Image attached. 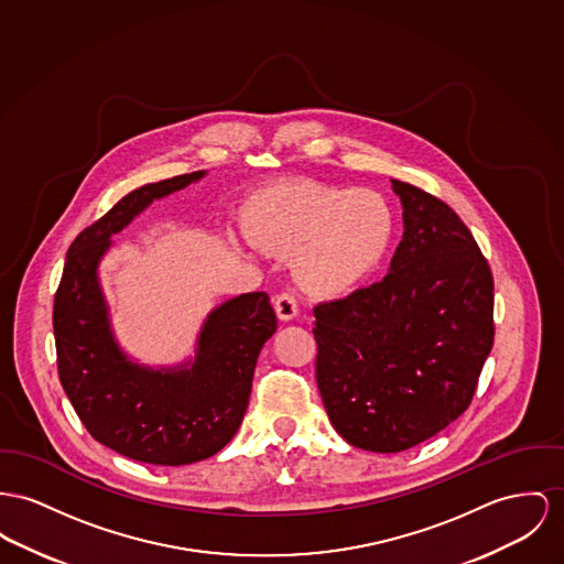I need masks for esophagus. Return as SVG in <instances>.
Masks as SVG:
<instances>
[{
  "label": "esophagus",
  "instance_id": "34e87169",
  "mask_svg": "<svg viewBox=\"0 0 564 564\" xmlns=\"http://www.w3.org/2000/svg\"><path fill=\"white\" fill-rule=\"evenodd\" d=\"M273 310L278 314L280 321H293L297 314H300V307H297V300L291 295V293H282L273 300Z\"/></svg>",
  "mask_w": 564,
  "mask_h": 564
}]
</instances>
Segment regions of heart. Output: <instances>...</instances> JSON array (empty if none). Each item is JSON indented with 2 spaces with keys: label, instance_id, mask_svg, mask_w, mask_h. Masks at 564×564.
<instances>
[{
  "label": "heart",
  "instance_id": "obj_1",
  "mask_svg": "<svg viewBox=\"0 0 564 564\" xmlns=\"http://www.w3.org/2000/svg\"><path fill=\"white\" fill-rule=\"evenodd\" d=\"M243 232L267 252L293 259L305 295L339 300L380 267L395 218L376 189L295 182L257 192L243 209Z\"/></svg>",
  "mask_w": 564,
  "mask_h": 564
}]
</instances>
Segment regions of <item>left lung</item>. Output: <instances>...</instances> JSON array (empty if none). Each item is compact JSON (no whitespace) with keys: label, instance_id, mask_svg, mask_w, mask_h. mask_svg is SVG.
I'll list each match as a JSON object with an SVG mask.
<instances>
[{"label":"left lung","instance_id":"8db88e82","mask_svg":"<svg viewBox=\"0 0 564 564\" xmlns=\"http://www.w3.org/2000/svg\"><path fill=\"white\" fill-rule=\"evenodd\" d=\"M404 235L389 273L314 307L316 382L332 425L359 449L400 453L464 413L494 344V280L441 198L391 180Z\"/></svg>","mask_w":564,"mask_h":564}]
</instances>
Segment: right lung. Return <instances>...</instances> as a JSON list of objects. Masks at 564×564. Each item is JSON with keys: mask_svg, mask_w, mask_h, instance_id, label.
I'll return each mask as SVG.
<instances>
[{"mask_svg": "<svg viewBox=\"0 0 564 564\" xmlns=\"http://www.w3.org/2000/svg\"><path fill=\"white\" fill-rule=\"evenodd\" d=\"M205 177V171L126 194L68 250L53 305L62 387L87 432L105 447L155 466L207 459L228 445L250 402L264 341L275 334L267 293H243L214 307L194 359L173 368L132 361L115 339L98 264L111 237L153 200Z\"/></svg>", "mask_w": 564, "mask_h": 564, "instance_id": "right-lung-1", "label": "right lung"}]
</instances>
